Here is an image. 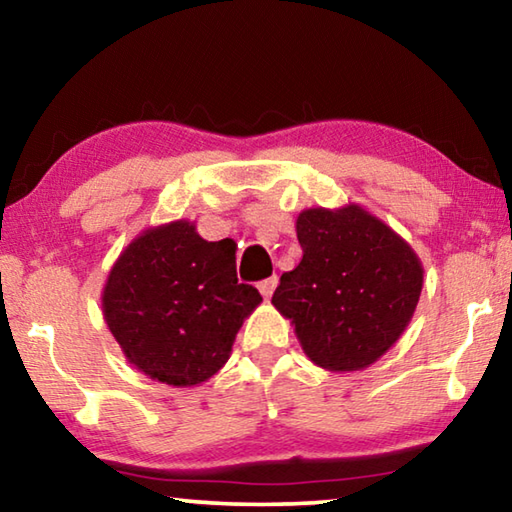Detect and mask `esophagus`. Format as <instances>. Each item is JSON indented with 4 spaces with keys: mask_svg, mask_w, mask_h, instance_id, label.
Wrapping results in <instances>:
<instances>
[{
    "mask_svg": "<svg viewBox=\"0 0 512 512\" xmlns=\"http://www.w3.org/2000/svg\"><path fill=\"white\" fill-rule=\"evenodd\" d=\"M275 287H277V277L273 275V277H268V280H264V282H259L257 284V289H259V293H262L264 298H271L273 296V291H275Z\"/></svg>",
    "mask_w": 512,
    "mask_h": 512,
    "instance_id": "34e87169",
    "label": "esophagus"
}]
</instances>
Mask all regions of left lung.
I'll return each mask as SVG.
<instances>
[{
    "label": "left lung",
    "mask_w": 512,
    "mask_h": 512,
    "mask_svg": "<svg viewBox=\"0 0 512 512\" xmlns=\"http://www.w3.org/2000/svg\"><path fill=\"white\" fill-rule=\"evenodd\" d=\"M302 259L273 307L302 352L329 372L363 370L393 348L418 307L424 268L409 241L359 203L309 207L296 219Z\"/></svg>",
    "instance_id": "8db88e82"
}]
</instances>
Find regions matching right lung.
<instances>
[{"label":"right lung","instance_id":"right-lung-1","mask_svg":"<svg viewBox=\"0 0 512 512\" xmlns=\"http://www.w3.org/2000/svg\"><path fill=\"white\" fill-rule=\"evenodd\" d=\"M235 241H207L196 221L142 230L110 266L103 320L128 363L160 384L212 379L262 296L237 282Z\"/></svg>","mask_w":512,"mask_h":512}]
</instances>
